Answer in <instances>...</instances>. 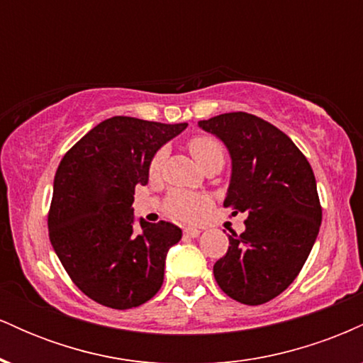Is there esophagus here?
Listing matches in <instances>:
<instances>
[{"mask_svg":"<svg viewBox=\"0 0 363 363\" xmlns=\"http://www.w3.org/2000/svg\"><path fill=\"white\" fill-rule=\"evenodd\" d=\"M201 234V230L196 227H186L184 228V237H189V239H194V237H198Z\"/></svg>","mask_w":363,"mask_h":363,"instance_id":"obj_1","label":"esophagus"}]
</instances>
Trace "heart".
<instances>
[{"label": "heart", "instance_id": "1", "mask_svg": "<svg viewBox=\"0 0 363 363\" xmlns=\"http://www.w3.org/2000/svg\"><path fill=\"white\" fill-rule=\"evenodd\" d=\"M187 147H189L191 155L194 157V160L198 162V165L201 169H205L210 164H223L225 150L222 143L218 140H215L213 136H194V138L189 140ZM164 158L165 153L162 150L153 155L152 162H150V176L155 177L160 174L162 165H164ZM165 206H167V211L170 215L182 220H191L206 206V199L201 198V196L174 191V193L169 194Z\"/></svg>", "mask_w": 363, "mask_h": 363}]
</instances>
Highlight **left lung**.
Instances as JSON below:
<instances>
[{
  "label": "left lung",
  "mask_w": 363,
  "mask_h": 363,
  "mask_svg": "<svg viewBox=\"0 0 363 363\" xmlns=\"http://www.w3.org/2000/svg\"><path fill=\"white\" fill-rule=\"evenodd\" d=\"M232 160L225 206L245 213V230L228 235L213 266L228 297L259 306L289 289L318 239L323 210L311 164L285 133L247 112L199 121Z\"/></svg>",
  "instance_id": "obj_1"
}]
</instances>
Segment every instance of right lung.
<instances>
[{
  "instance_id": "add662e5",
  "label": "right lung",
  "mask_w": 363,
  "mask_h": 363,
  "mask_svg": "<svg viewBox=\"0 0 363 363\" xmlns=\"http://www.w3.org/2000/svg\"><path fill=\"white\" fill-rule=\"evenodd\" d=\"M187 128L126 116L102 121L62 157L54 176L49 239L62 268L91 301L112 309L145 303L164 283L165 257L182 230L140 220L136 184L148 182L150 162Z\"/></svg>"
}]
</instances>
